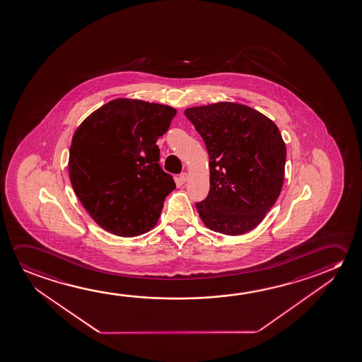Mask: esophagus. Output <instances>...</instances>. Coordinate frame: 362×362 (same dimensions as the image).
Returning a JSON list of instances; mask_svg holds the SVG:
<instances>
[{
  "label": "esophagus",
  "mask_w": 362,
  "mask_h": 362,
  "mask_svg": "<svg viewBox=\"0 0 362 362\" xmlns=\"http://www.w3.org/2000/svg\"><path fill=\"white\" fill-rule=\"evenodd\" d=\"M188 179H189V175H188V173H182L180 175H179V180H180V183L184 184L188 182Z\"/></svg>",
  "instance_id": "esophagus-1"
}]
</instances>
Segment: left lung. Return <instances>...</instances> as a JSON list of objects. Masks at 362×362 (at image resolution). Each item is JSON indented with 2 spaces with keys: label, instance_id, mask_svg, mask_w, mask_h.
Instances as JSON below:
<instances>
[{
  "label": "left lung",
  "instance_id": "obj_1",
  "mask_svg": "<svg viewBox=\"0 0 362 362\" xmlns=\"http://www.w3.org/2000/svg\"><path fill=\"white\" fill-rule=\"evenodd\" d=\"M184 114L209 154L211 189L195 203L202 221L227 235L256 228L284 185L286 145L277 125L235 103L189 107Z\"/></svg>",
  "mask_w": 362,
  "mask_h": 362
}]
</instances>
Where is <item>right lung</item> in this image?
Wrapping results in <instances>:
<instances>
[{
	"label": "right lung",
	"mask_w": 362,
	"mask_h": 362,
	"mask_svg": "<svg viewBox=\"0 0 362 362\" xmlns=\"http://www.w3.org/2000/svg\"><path fill=\"white\" fill-rule=\"evenodd\" d=\"M177 110L117 99L86 117L69 156L74 192L90 217L107 232L135 237L149 232L175 183L159 165L156 140Z\"/></svg>",
	"instance_id": "1"
}]
</instances>
